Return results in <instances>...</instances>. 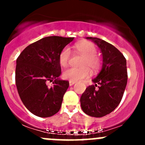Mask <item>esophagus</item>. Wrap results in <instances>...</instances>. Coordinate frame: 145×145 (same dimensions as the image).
<instances>
[{
  "label": "esophagus",
  "instance_id": "1",
  "mask_svg": "<svg viewBox=\"0 0 145 145\" xmlns=\"http://www.w3.org/2000/svg\"><path fill=\"white\" fill-rule=\"evenodd\" d=\"M75 83H76V82H74V81H69V86H72L73 85L75 84Z\"/></svg>",
  "mask_w": 145,
  "mask_h": 145
}]
</instances>
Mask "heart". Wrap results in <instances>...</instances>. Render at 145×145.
Wrapping results in <instances>:
<instances>
[{
  "instance_id": "1",
  "label": "heart",
  "mask_w": 145,
  "mask_h": 145,
  "mask_svg": "<svg viewBox=\"0 0 145 145\" xmlns=\"http://www.w3.org/2000/svg\"><path fill=\"white\" fill-rule=\"evenodd\" d=\"M75 48L83 56L81 62V67H69L64 71L63 76L65 79L71 81H78L88 78L90 75V70L95 71L100 69L101 59L96 55L97 48L94 43L87 40L78 42L76 43ZM71 56V50L69 48L65 47L59 56V63L62 67H65L68 64Z\"/></svg>"
}]
</instances>
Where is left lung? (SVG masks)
Wrapping results in <instances>:
<instances>
[{"label":"left lung","instance_id":"1","mask_svg":"<svg viewBox=\"0 0 145 145\" xmlns=\"http://www.w3.org/2000/svg\"><path fill=\"white\" fill-rule=\"evenodd\" d=\"M100 48L102 67L98 75L82 94V110L93 117H102L113 112L122 99L128 81L126 59L113 45L98 38L87 37ZM99 85V88L96 87Z\"/></svg>","mask_w":145,"mask_h":145}]
</instances>
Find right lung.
Here are the masks:
<instances>
[{
    "label": "right lung",
    "instance_id": "right-lung-1",
    "mask_svg": "<svg viewBox=\"0 0 145 145\" xmlns=\"http://www.w3.org/2000/svg\"><path fill=\"white\" fill-rule=\"evenodd\" d=\"M74 37L48 36L28 45L17 59L15 83L20 99L26 108L39 117L57 113L69 88L61 74L59 56ZM47 81H52L49 88Z\"/></svg>",
    "mask_w": 145,
    "mask_h": 145
}]
</instances>
